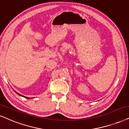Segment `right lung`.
<instances>
[{
  "label": "right lung",
  "mask_w": 129,
  "mask_h": 129,
  "mask_svg": "<svg viewBox=\"0 0 129 129\" xmlns=\"http://www.w3.org/2000/svg\"><path fill=\"white\" fill-rule=\"evenodd\" d=\"M16 93H17L18 94V95H19V96H22V95H21V94H19V93H18L17 92H16ZM27 98V99H30V98Z\"/></svg>",
  "instance_id": "add662e5"
}]
</instances>
